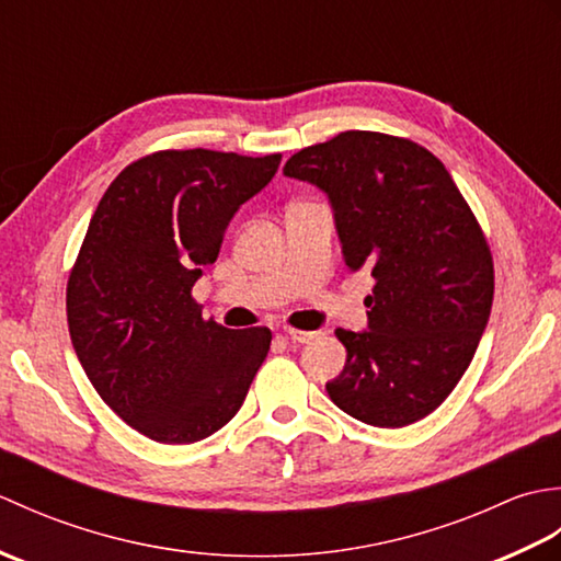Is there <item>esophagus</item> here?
Here are the masks:
<instances>
[{
  "instance_id": "1",
  "label": "esophagus",
  "mask_w": 561,
  "mask_h": 561,
  "mask_svg": "<svg viewBox=\"0 0 561 561\" xmlns=\"http://www.w3.org/2000/svg\"><path fill=\"white\" fill-rule=\"evenodd\" d=\"M287 335V340L291 342H299V344H306V342H313L318 337V332H308V330H287L284 332Z\"/></svg>"
}]
</instances>
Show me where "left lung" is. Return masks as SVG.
Returning <instances> with one entry per match:
<instances>
[{"label":"left lung","mask_w":561,"mask_h":561,"mask_svg":"<svg viewBox=\"0 0 561 561\" xmlns=\"http://www.w3.org/2000/svg\"><path fill=\"white\" fill-rule=\"evenodd\" d=\"M284 175L328 195L342 255L376 279L368 330H337L347 350L325 386L354 420L398 428L458 386L486 328L494 262L446 165L410 139L350 129L296 151Z\"/></svg>","instance_id":"1"}]
</instances>
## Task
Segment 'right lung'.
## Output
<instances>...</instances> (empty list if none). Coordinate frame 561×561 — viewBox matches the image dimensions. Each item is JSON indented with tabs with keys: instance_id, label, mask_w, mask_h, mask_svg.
<instances>
[{
	"instance_id": "add662e5",
	"label": "right lung",
	"mask_w": 561,
	"mask_h": 561,
	"mask_svg": "<svg viewBox=\"0 0 561 561\" xmlns=\"http://www.w3.org/2000/svg\"><path fill=\"white\" fill-rule=\"evenodd\" d=\"M279 161L157 151L129 163L93 211L67 282L71 344L103 402L151 440L219 432L265 362L272 332L205 320L193 287Z\"/></svg>"
}]
</instances>
